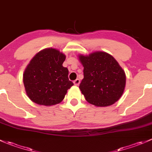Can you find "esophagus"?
Instances as JSON below:
<instances>
[{
  "mask_svg": "<svg viewBox=\"0 0 152 152\" xmlns=\"http://www.w3.org/2000/svg\"><path fill=\"white\" fill-rule=\"evenodd\" d=\"M73 84H74V85L76 86H78L79 85V84H80V80H79V79H76V80L73 81Z\"/></svg>",
  "mask_w": 152,
  "mask_h": 152,
  "instance_id": "obj_1",
  "label": "esophagus"
}]
</instances>
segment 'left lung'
<instances>
[{"label": "left lung", "instance_id": "8db88e82", "mask_svg": "<svg viewBox=\"0 0 152 152\" xmlns=\"http://www.w3.org/2000/svg\"><path fill=\"white\" fill-rule=\"evenodd\" d=\"M84 67V79L79 89L89 103L96 107H107L119 100L126 85V74L112 55L96 51L79 55Z\"/></svg>", "mask_w": 152, "mask_h": 152}]
</instances>
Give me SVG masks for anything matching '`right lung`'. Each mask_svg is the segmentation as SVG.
I'll use <instances>...</instances> for the list:
<instances>
[{"label": "right lung", "mask_w": 152, "mask_h": 152, "mask_svg": "<svg viewBox=\"0 0 152 152\" xmlns=\"http://www.w3.org/2000/svg\"><path fill=\"white\" fill-rule=\"evenodd\" d=\"M65 55L52 48L38 52L27 65L23 84L28 97L39 105L51 106L62 102L73 83L68 70L62 66Z\"/></svg>", "instance_id": "obj_1"}]
</instances>
